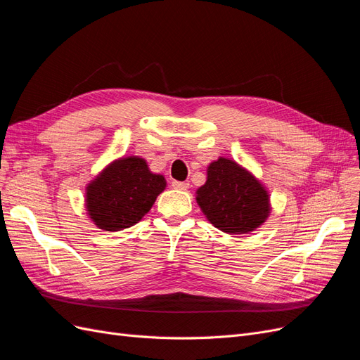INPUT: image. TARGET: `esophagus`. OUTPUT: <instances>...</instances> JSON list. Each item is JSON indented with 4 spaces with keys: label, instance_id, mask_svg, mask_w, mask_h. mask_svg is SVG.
<instances>
[{
    "label": "esophagus",
    "instance_id": "34e87169",
    "mask_svg": "<svg viewBox=\"0 0 360 360\" xmlns=\"http://www.w3.org/2000/svg\"><path fill=\"white\" fill-rule=\"evenodd\" d=\"M172 187L175 188V190H182V191H185V190H188L190 184H188V182H179V181H173V182H172Z\"/></svg>",
    "mask_w": 360,
    "mask_h": 360
}]
</instances>
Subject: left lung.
I'll return each instance as SVG.
<instances>
[{
  "instance_id": "obj_1",
  "label": "left lung",
  "mask_w": 360,
  "mask_h": 360,
  "mask_svg": "<svg viewBox=\"0 0 360 360\" xmlns=\"http://www.w3.org/2000/svg\"><path fill=\"white\" fill-rule=\"evenodd\" d=\"M195 202L214 227L227 235H245L269 218L268 188L238 161L219 157L206 169V182L195 191Z\"/></svg>"
}]
</instances>
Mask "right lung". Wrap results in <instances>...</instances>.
Wrapping results in <instances>:
<instances>
[{"label":"right lung","instance_id":"1","mask_svg":"<svg viewBox=\"0 0 360 360\" xmlns=\"http://www.w3.org/2000/svg\"><path fill=\"white\" fill-rule=\"evenodd\" d=\"M166 185L165 176L150 172L145 158L121 157L86 184L85 211L97 229H129L150 211Z\"/></svg>","mask_w":360,"mask_h":360}]
</instances>
